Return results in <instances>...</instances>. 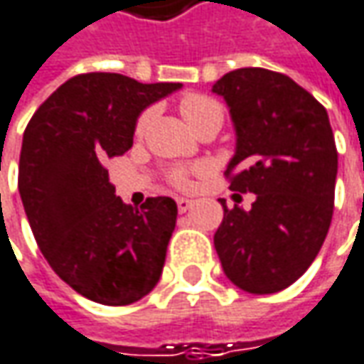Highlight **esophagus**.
Instances as JSON below:
<instances>
[{"label": "esophagus", "instance_id": "esophagus-1", "mask_svg": "<svg viewBox=\"0 0 364 364\" xmlns=\"http://www.w3.org/2000/svg\"><path fill=\"white\" fill-rule=\"evenodd\" d=\"M191 205H193L191 200H187V198H177V208H179V212H187Z\"/></svg>", "mask_w": 364, "mask_h": 364}]
</instances>
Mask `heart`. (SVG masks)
<instances>
[{"label":"heart","mask_w":364,"mask_h":364,"mask_svg":"<svg viewBox=\"0 0 364 364\" xmlns=\"http://www.w3.org/2000/svg\"><path fill=\"white\" fill-rule=\"evenodd\" d=\"M210 111H220V107H218V102H214L212 98L208 97H200V95H193V97H187L181 102V113L183 117L187 119V123L189 121H193V119L202 117L205 113H210ZM150 119H152V111H146L138 121V134H141L146 127H148V123H150ZM173 181L177 183L179 187H187L189 185V179H187V173L181 171V168H177V171H173Z\"/></svg>","instance_id":"obj_1"}]
</instances>
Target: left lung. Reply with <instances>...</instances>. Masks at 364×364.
<instances>
[{
    "instance_id": "obj_1",
    "label": "left lung",
    "mask_w": 364,
    "mask_h": 364,
    "mask_svg": "<svg viewBox=\"0 0 364 364\" xmlns=\"http://www.w3.org/2000/svg\"><path fill=\"white\" fill-rule=\"evenodd\" d=\"M212 92L235 127L230 189L255 193L247 212L220 200L214 247L235 287L272 294L305 274L330 230L338 173L330 117L294 80L264 68L228 72Z\"/></svg>"
}]
</instances>
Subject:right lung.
Returning a JSON list of instances; mask_svg holds the SVG:
<instances>
[{
  "instance_id": "right-lung-1",
  "label": "right lung",
  "mask_w": 364,
  "mask_h": 364,
  "mask_svg": "<svg viewBox=\"0 0 364 364\" xmlns=\"http://www.w3.org/2000/svg\"><path fill=\"white\" fill-rule=\"evenodd\" d=\"M181 88L105 72L75 75L24 132L18 189L34 239L55 274L95 303H136L161 280L177 203L164 196L141 210L123 203L105 162L134 146L150 105Z\"/></svg>"
}]
</instances>
